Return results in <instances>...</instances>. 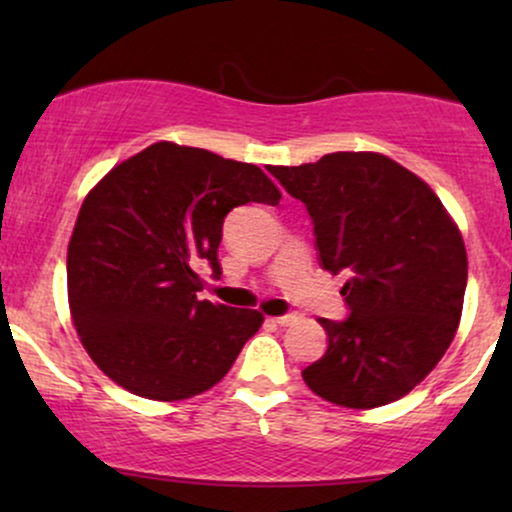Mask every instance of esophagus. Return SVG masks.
<instances>
[{
  "label": "esophagus",
  "mask_w": 512,
  "mask_h": 512,
  "mask_svg": "<svg viewBox=\"0 0 512 512\" xmlns=\"http://www.w3.org/2000/svg\"><path fill=\"white\" fill-rule=\"evenodd\" d=\"M298 320V315L296 313H286V315H279V317H272V322L274 325H281V327H286V325H293V322Z\"/></svg>",
  "instance_id": "1"
}]
</instances>
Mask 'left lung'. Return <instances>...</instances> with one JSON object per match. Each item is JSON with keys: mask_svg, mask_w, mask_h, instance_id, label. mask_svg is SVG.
I'll return each instance as SVG.
<instances>
[{"mask_svg": "<svg viewBox=\"0 0 512 512\" xmlns=\"http://www.w3.org/2000/svg\"><path fill=\"white\" fill-rule=\"evenodd\" d=\"M313 219L320 264L344 272L349 317H320L327 351L303 370L315 395L373 409L414 390L443 358L467 289L462 233L436 192L373 151L269 166Z\"/></svg>", "mask_w": 512, "mask_h": 512, "instance_id": "obj_1", "label": "left lung"}]
</instances>
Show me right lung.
I'll return each mask as SVG.
<instances>
[{"label":"right lung","instance_id":"obj_1","mask_svg":"<svg viewBox=\"0 0 512 512\" xmlns=\"http://www.w3.org/2000/svg\"><path fill=\"white\" fill-rule=\"evenodd\" d=\"M281 192L252 163L173 142L146 146L88 192L67 250L69 308L98 368L132 395L207 392L260 330L262 313L199 301L221 276L223 219Z\"/></svg>","mask_w":512,"mask_h":512}]
</instances>
